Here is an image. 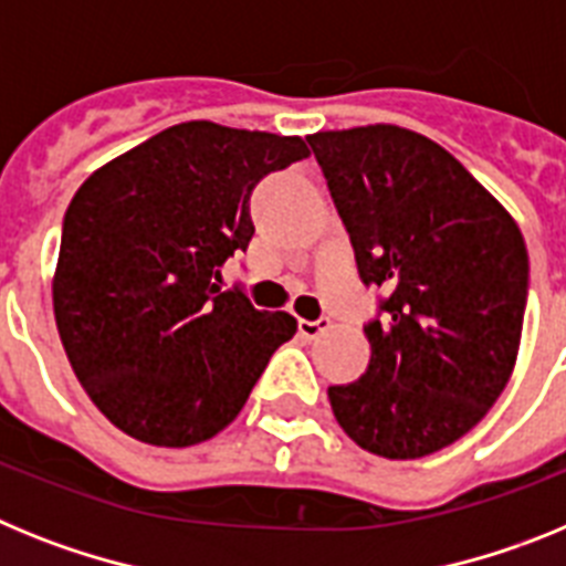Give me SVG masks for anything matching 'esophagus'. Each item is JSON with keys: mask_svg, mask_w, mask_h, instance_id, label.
Returning <instances> with one entry per match:
<instances>
[{"mask_svg": "<svg viewBox=\"0 0 566 566\" xmlns=\"http://www.w3.org/2000/svg\"><path fill=\"white\" fill-rule=\"evenodd\" d=\"M327 327H331V318H316V322H307V318H302V322H298V333H302V338H311V342L313 338L322 336Z\"/></svg>", "mask_w": 566, "mask_h": 566, "instance_id": "34e87169", "label": "esophagus"}]
</instances>
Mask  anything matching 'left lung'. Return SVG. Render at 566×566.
Returning a JSON list of instances; mask_svg holds the SVG:
<instances>
[{"mask_svg":"<svg viewBox=\"0 0 566 566\" xmlns=\"http://www.w3.org/2000/svg\"><path fill=\"white\" fill-rule=\"evenodd\" d=\"M365 284L390 290L370 365L327 390L361 450L421 459L473 430L513 376L527 244L453 154L399 125L307 136Z\"/></svg>","mask_w":566,"mask_h":566,"instance_id":"left-lung-1","label":"left lung"}]
</instances>
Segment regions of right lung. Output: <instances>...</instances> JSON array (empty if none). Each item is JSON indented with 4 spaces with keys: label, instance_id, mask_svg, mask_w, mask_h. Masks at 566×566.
Instances as JSON below:
<instances>
[{
    "label": "right lung",
    "instance_id": "obj_1",
    "mask_svg": "<svg viewBox=\"0 0 566 566\" xmlns=\"http://www.w3.org/2000/svg\"><path fill=\"white\" fill-rule=\"evenodd\" d=\"M302 136L181 122L93 170L67 205L53 313L67 361L111 424L154 447L213 439L296 318L219 287L253 235L255 181Z\"/></svg>",
    "mask_w": 566,
    "mask_h": 566
}]
</instances>
